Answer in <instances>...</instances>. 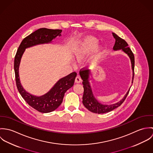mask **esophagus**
Masks as SVG:
<instances>
[{
  "mask_svg": "<svg viewBox=\"0 0 153 153\" xmlns=\"http://www.w3.org/2000/svg\"><path fill=\"white\" fill-rule=\"evenodd\" d=\"M75 81L76 83H80V82H81V77H80L79 76L77 75L76 77L75 78Z\"/></svg>",
  "mask_w": 153,
  "mask_h": 153,
  "instance_id": "esophagus-1",
  "label": "esophagus"
}]
</instances>
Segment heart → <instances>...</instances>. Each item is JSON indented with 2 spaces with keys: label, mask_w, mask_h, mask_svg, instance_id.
Instances as JSON below:
<instances>
[{
  "label": "heart",
  "mask_w": 153,
  "mask_h": 153,
  "mask_svg": "<svg viewBox=\"0 0 153 153\" xmlns=\"http://www.w3.org/2000/svg\"><path fill=\"white\" fill-rule=\"evenodd\" d=\"M98 44V41L95 37H88L81 44L79 49H78L75 52V58L79 61L82 59L85 55L89 52L93 51ZM98 54H101L102 52V48H98L97 50Z\"/></svg>",
  "instance_id": "1"
}]
</instances>
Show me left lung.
Segmentation results:
<instances>
[{"label": "left lung", "mask_w": 153, "mask_h": 153, "mask_svg": "<svg viewBox=\"0 0 153 153\" xmlns=\"http://www.w3.org/2000/svg\"><path fill=\"white\" fill-rule=\"evenodd\" d=\"M112 35L114 38L115 39V42L113 47V49L114 51L120 50L121 49L123 52L127 53L130 58L131 60V67L132 70V83L134 79V56L131 51V49L128 46V45L126 42L125 40L119 37L115 33H112ZM80 76L82 79V84L84 87V94L82 97V103L87 108L89 111L96 113V114H104L106 112H108L113 109L117 108L120 107L124 101L126 97H127L130 89L127 92L126 95L119 102L111 104V105H104L101 103L99 102L97 99L94 97L91 88L90 86V84L89 82V76L90 74V71L89 70L85 69H81L79 72Z\"/></svg>", "instance_id": "1"}]
</instances>
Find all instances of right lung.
I'll list each match as a JSON object with an SVG mask.
<instances>
[{
  "mask_svg": "<svg viewBox=\"0 0 153 153\" xmlns=\"http://www.w3.org/2000/svg\"><path fill=\"white\" fill-rule=\"evenodd\" d=\"M61 29L41 28L33 32L20 44L14 60V69L17 88L22 98L33 108L42 113H48L56 109L62 102L66 91L74 85L76 73L72 72L60 79L49 92L42 96H35L26 92L22 86L19 75V67L22 55L27 48L39 45L51 43L58 36H61Z\"/></svg>",
  "mask_w": 153,
  "mask_h": 153,
  "instance_id": "right-lung-1",
  "label": "right lung"
}]
</instances>
